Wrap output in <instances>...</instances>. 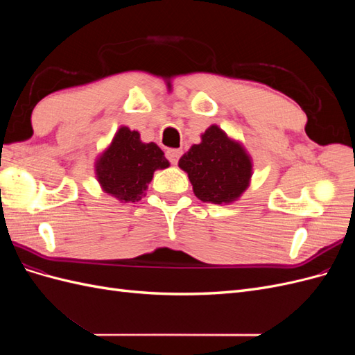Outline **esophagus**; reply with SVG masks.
<instances>
[{"label": "esophagus", "mask_w": 355, "mask_h": 355, "mask_svg": "<svg viewBox=\"0 0 355 355\" xmlns=\"http://www.w3.org/2000/svg\"><path fill=\"white\" fill-rule=\"evenodd\" d=\"M180 155H182L180 149H167V151H166V157L171 164H178Z\"/></svg>", "instance_id": "34e87169"}]
</instances>
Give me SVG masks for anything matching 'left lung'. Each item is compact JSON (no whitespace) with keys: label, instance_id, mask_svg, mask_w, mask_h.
<instances>
[{"label":"left lung","instance_id":"8db88e82","mask_svg":"<svg viewBox=\"0 0 355 355\" xmlns=\"http://www.w3.org/2000/svg\"><path fill=\"white\" fill-rule=\"evenodd\" d=\"M201 139L200 145L192 146L179 159V167L188 173L196 196L214 204L239 198L252 176L250 158L218 125L209 127Z\"/></svg>","mask_w":355,"mask_h":355}]
</instances>
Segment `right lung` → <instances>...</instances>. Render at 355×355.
Returning a JSON list of instances; mask_svg holds the SVG:
<instances>
[{"label":"right lung","instance_id":"right-lung-1","mask_svg":"<svg viewBox=\"0 0 355 355\" xmlns=\"http://www.w3.org/2000/svg\"><path fill=\"white\" fill-rule=\"evenodd\" d=\"M168 167L155 144H142L137 132L121 127L99 158L96 171L102 188L123 201L141 200L157 168Z\"/></svg>","mask_w":355,"mask_h":355}]
</instances>
